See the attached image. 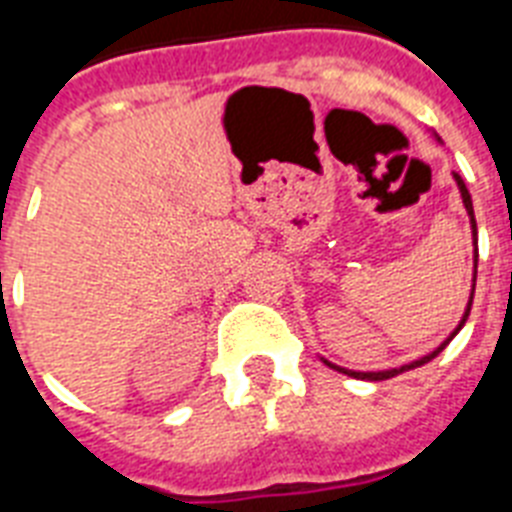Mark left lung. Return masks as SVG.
<instances>
[{
    "instance_id": "1",
    "label": "left lung",
    "mask_w": 512,
    "mask_h": 512,
    "mask_svg": "<svg viewBox=\"0 0 512 512\" xmlns=\"http://www.w3.org/2000/svg\"><path fill=\"white\" fill-rule=\"evenodd\" d=\"M454 180H457V188H460V196H462V204H465V209H468V217H470V231H473V289H470V300H468V308H465V313H462V319L460 324H457V329H454L452 335L446 337L441 345H438L436 350H430L428 356H422L417 358V361H412V364H404V366H398V369H382V372H353V369H345V366H337L332 364V361H327L324 358V364L332 366V369H337V372L342 374H348V377H356V380H369V382H377V380H388V377H396V374L401 372H409V369H414V366H422V364H428L430 358H436L441 350L449 345V340H452L457 332H460L462 327H465V321H468V313H470V305H473V292H476V273H478V228H476V215H473V199H470V193L468 188H465V183H462V177L454 172Z\"/></svg>"
}]
</instances>
